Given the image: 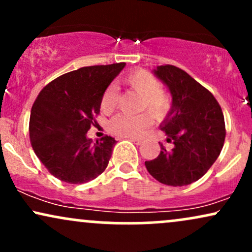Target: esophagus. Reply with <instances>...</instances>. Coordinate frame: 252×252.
<instances>
[{
  "mask_svg": "<svg viewBox=\"0 0 252 252\" xmlns=\"http://www.w3.org/2000/svg\"><path fill=\"white\" fill-rule=\"evenodd\" d=\"M129 140L131 141V142H134L135 144H137V146H140V144H142V140H141V138H134V137H130Z\"/></svg>",
  "mask_w": 252,
  "mask_h": 252,
  "instance_id": "1",
  "label": "esophagus"
}]
</instances>
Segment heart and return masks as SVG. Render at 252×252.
<instances>
[{
	"label": "heart",
	"instance_id": "heart-1",
	"mask_svg": "<svg viewBox=\"0 0 252 252\" xmlns=\"http://www.w3.org/2000/svg\"><path fill=\"white\" fill-rule=\"evenodd\" d=\"M124 83L142 96L141 109H147L155 118H163L170 109V98L161 90V83L148 71L137 70L124 78ZM116 89L109 86L102 96V109L110 111L116 105ZM152 117L148 114H118L109 122V130L120 137H136L150 126Z\"/></svg>",
	"mask_w": 252,
	"mask_h": 252
}]
</instances>
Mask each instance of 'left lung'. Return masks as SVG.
Masks as SVG:
<instances>
[{
    "instance_id": "left-lung-1",
    "label": "left lung",
    "mask_w": 252,
    "mask_h": 252,
    "mask_svg": "<svg viewBox=\"0 0 252 252\" xmlns=\"http://www.w3.org/2000/svg\"><path fill=\"white\" fill-rule=\"evenodd\" d=\"M172 96V106L160 124L173 148L161 143L160 154L146 161L149 174L168 186H187L216 162L225 141L224 115L212 94L189 74L172 65L153 70Z\"/></svg>"
}]
</instances>
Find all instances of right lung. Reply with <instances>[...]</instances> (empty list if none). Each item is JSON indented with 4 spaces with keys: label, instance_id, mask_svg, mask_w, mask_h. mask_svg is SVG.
I'll return each instance as SVG.
<instances>
[{
    "label": "right lung",
    "instance_id": "add662e5",
    "mask_svg": "<svg viewBox=\"0 0 252 252\" xmlns=\"http://www.w3.org/2000/svg\"><path fill=\"white\" fill-rule=\"evenodd\" d=\"M126 63L88 66L58 77L33 104L30 136L34 153L52 175L85 184L102 174L116 144L114 137H88L102 96Z\"/></svg>",
    "mask_w": 252,
    "mask_h": 252
}]
</instances>
